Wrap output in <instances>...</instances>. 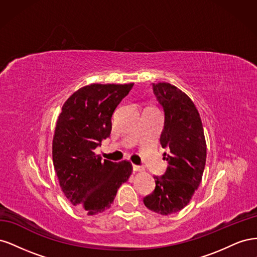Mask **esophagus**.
<instances>
[{"mask_svg": "<svg viewBox=\"0 0 257 257\" xmlns=\"http://www.w3.org/2000/svg\"><path fill=\"white\" fill-rule=\"evenodd\" d=\"M133 169H134V172H138V173L145 172V168L142 166H138V165H133Z\"/></svg>", "mask_w": 257, "mask_h": 257, "instance_id": "1", "label": "esophagus"}]
</instances>
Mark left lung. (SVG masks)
Instances as JSON below:
<instances>
[{
    "label": "left lung",
    "mask_w": 257,
    "mask_h": 257,
    "mask_svg": "<svg viewBox=\"0 0 257 257\" xmlns=\"http://www.w3.org/2000/svg\"><path fill=\"white\" fill-rule=\"evenodd\" d=\"M165 112L160 142L168 167L155 177V190L144 198L145 206L162 215L173 214L190 203L198 189L207 158V145L199 112L193 100L168 82L152 83Z\"/></svg>",
    "instance_id": "8db88e82"
}]
</instances>
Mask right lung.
I'll use <instances>...</instances> for the list:
<instances>
[{"label": "right lung", "instance_id": "add662e5", "mask_svg": "<svg viewBox=\"0 0 257 257\" xmlns=\"http://www.w3.org/2000/svg\"><path fill=\"white\" fill-rule=\"evenodd\" d=\"M133 85H85L66 99L57 120L53 167L65 197L88 215L109 208L120 185L132 175L128 161H102L94 150L109 137L112 113Z\"/></svg>", "mask_w": 257, "mask_h": 257}]
</instances>
